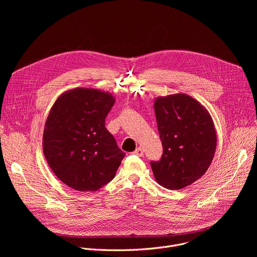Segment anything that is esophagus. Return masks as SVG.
<instances>
[{"label": "esophagus", "instance_id": "esophagus-1", "mask_svg": "<svg viewBox=\"0 0 257 257\" xmlns=\"http://www.w3.org/2000/svg\"><path fill=\"white\" fill-rule=\"evenodd\" d=\"M135 156H138V157H142L143 156V154H144V151H143V149H141V148H138V149H136V151L133 153Z\"/></svg>", "mask_w": 257, "mask_h": 257}]
</instances>
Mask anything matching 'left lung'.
<instances>
[{"label": "left lung", "instance_id": "8db88e82", "mask_svg": "<svg viewBox=\"0 0 257 257\" xmlns=\"http://www.w3.org/2000/svg\"><path fill=\"white\" fill-rule=\"evenodd\" d=\"M155 113L163 144L159 162H151L156 181L180 190L201 178L216 148V133L207 109L185 93L156 98Z\"/></svg>", "mask_w": 257, "mask_h": 257}]
</instances>
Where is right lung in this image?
Returning <instances> with one entry per match:
<instances>
[{"label":"right lung","instance_id":"1","mask_svg":"<svg viewBox=\"0 0 257 257\" xmlns=\"http://www.w3.org/2000/svg\"><path fill=\"white\" fill-rule=\"evenodd\" d=\"M115 97L94 88L62 93L47 118L43 151L60 181L77 191L93 192L113 180L125 157L104 120Z\"/></svg>","mask_w":257,"mask_h":257}]
</instances>
